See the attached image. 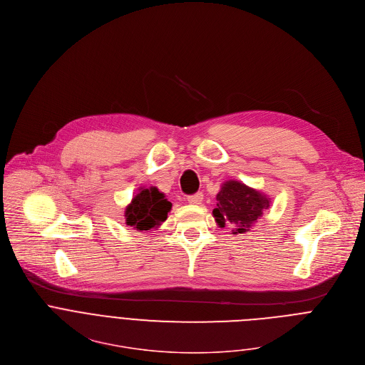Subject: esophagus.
<instances>
[{"instance_id": "obj_1", "label": "esophagus", "mask_w": 365, "mask_h": 365, "mask_svg": "<svg viewBox=\"0 0 365 365\" xmlns=\"http://www.w3.org/2000/svg\"><path fill=\"white\" fill-rule=\"evenodd\" d=\"M203 200V195L200 193V192H197V193H195V195H190V196H187V202L190 203V205H200V202Z\"/></svg>"}]
</instances>
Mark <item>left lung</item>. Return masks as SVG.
Listing matches in <instances>:
<instances>
[{"label": "left lung", "mask_w": 365, "mask_h": 365, "mask_svg": "<svg viewBox=\"0 0 365 365\" xmlns=\"http://www.w3.org/2000/svg\"><path fill=\"white\" fill-rule=\"evenodd\" d=\"M216 200L217 203L212 213L217 225L220 227L225 223L235 225L233 233L248 232L262 216L264 210L269 207V199L267 196L236 180L226 182L217 193Z\"/></svg>", "instance_id": "left-lung-1"}]
</instances>
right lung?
Returning a JSON list of instances; mask_svg holds the SVG:
<instances>
[{"label": "right lung", "instance_id": "right-lung-1", "mask_svg": "<svg viewBox=\"0 0 365 365\" xmlns=\"http://www.w3.org/2000/svg\"><path fill=\"white\" fill-rule=\"evenodd\" d=\"M172 203L156 187L140 189L126 207V223L138 230H152L168 219Z\"/></svg>", "mask_w": 365, "mask_h": 365}]
</instances>
